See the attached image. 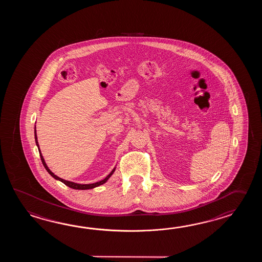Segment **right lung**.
<instances>
[{
    "mask_svg": "<svg viewBox=\"0 0 262 262\" xmlns=\"http://www.w3.org/2000/svg\"><path fill=\"white\" fill-rule=\"evenodd\" d=\"M34 139H35V143H36V146L38 147V150H39L40 154V158H41V161L43 163V166H44L45 168H46V170L48 171V172L50 173V175L53 177V178L56 179V180H58V181H60L61 183H63V184L67 185V186H69L70 188H73V189H78V190H87V189H93V188H95V187H97V186H99L101 184H104L106 183V181L108 180V179L111 178V176H112V174L114 173L115 171V169H116V167H114L113 169H112V172L110 173L107 176H106V178L104 179V180H102L100 182H97V183H95V184H77V183H74V182H69V181H67V180H63V179L60 178V177H58V176H56L54 173L52 172L51 170H50V168L48 167L47 166V164H46V162H45L44 157L42 156V154H41V150L39 149V144H38V141H37V136H36V129L34 128Z\"/></svg>",
    "mask_w": 262,
    "mask_h": 262,
    "instance_id": "right-lung-1",
    "label": "right lung"
}]
</instances>
